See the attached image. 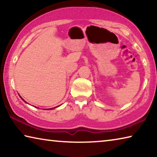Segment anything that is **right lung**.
<instances>
[{
	"label": "right lung",
	"mask_w": 157,
	"mask_h": 157,
	"mask_svg": "<svg viewBox=\"0 0 157 157\" xmlns=\"http://www.w3.org/2000/svg\"><path fill=\"white\" fill-rule=\"evenodd\" d=\"M21 99H22L23 100V98H21ZM23 101H24V102H25V101L24 100H23ZM57 107H58V106H57ZM54 108H55V107H54ZM54 108H50V109H54Z\"/></svg>",
	"instance_id": "add662e5"
}]
</instances>
